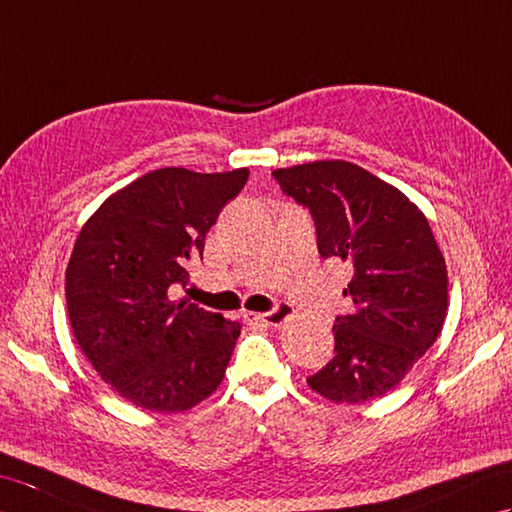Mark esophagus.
Listing matches in <instances>:
<instances>
[{
  "mask_svg": "<svg viewBox=\"0 0 512 512\" xmlns=\"http://www.w3.org/2000/svg\"><path fill=\"white\" fill-rule=\"evenodd\" d=\"M291 313H293V309L287 302H278L274 309L267 311V313H247V320L249 322H260L265 326H280Z\"/></svg>",
  "mask_w": 512,
  "mask_h": 512,
  "instance_id": "34e87169",
  "label": "esophagus"
}]
</instances>
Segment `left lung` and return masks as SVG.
<instances>
[{"instance_id":"obj_1","label":"left lung","mask_w":512,"mask_h":512,"mask_svg":"<svg viewBox=\"0 0 512 512\" xmlns=\"http://www.w3.org/2000/svg\"><path fill=\"white\" fill-rule=\"evenodd\" d=\"M271 175L311 212L320 256L352 269L344 295L355 306L335 317V357L306 383L335 403L388 394L434 346L447 317V267L425 214L350 162Z\"/></svg>"}]
</instances>
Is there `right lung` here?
Segmentation results:
<instances>
[{
    "label": "right lung",
    "mask_w": 512,
    "mask_h": 512,
    "mask_svg": "<svg viewBox=\"0 0 512 512\" xmlns=\"http://www.w3.org/2000/svg\"><path fill=\"white\" fill-rule=\"evenodd\" d=\"M249 170L160 168L111 195L76 238L65 271L78 346L102 381L149 412H184L223 381L241 324L192 302L188 263Z\"/></svg>",
    "instance_id": "right-lung-1"
}]
</instances>
